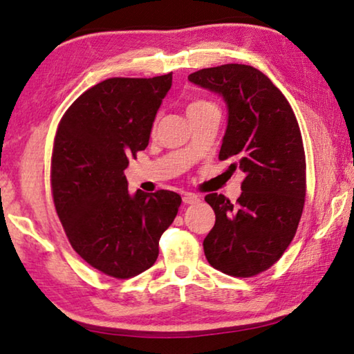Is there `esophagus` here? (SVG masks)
<instances>
[{"label": "esophagus", "instance_id": "esophagus-1", "mask_svg": "<svg viewBox=\"0 0 354 354\" xmlns=\"http://www.w3.org/2000/svg\"><path fill=\"white\" fill-rule=\"evenodd\" d=\"M200 201V196L195 194H190V192H185L183 195V203L184 205H195V203Z\"/></svg>", "mask_w": 354, "mask_h": 354}]
</instances>
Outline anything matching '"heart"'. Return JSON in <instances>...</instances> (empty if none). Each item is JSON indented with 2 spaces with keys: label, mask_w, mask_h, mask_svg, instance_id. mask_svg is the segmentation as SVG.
I'll return each mask as SVG.
<instances>
[{
  "label": "heart",
  "mask_w": 354,
  "mask_h": 354,
  "mask_svg": "<svg viewBox=\"0 0 354 354\" xmlns=\"http://www.w3.org/2000/svg\"><path fill=\"white\" fill-rule=\"evenodd\" d=\"M207 107H215V106L211 103V101L203 100V98L192 100L187 106V115H190V113H195V112H200L203 109H207Z\"/></svg>",
  "instance_id": "b5f03b06"
}]
</instances>
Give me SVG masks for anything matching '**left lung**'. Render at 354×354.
<instances>
[{
  "instance_id": "left-lung-1",
  "label": "left lung",
  "mask_w": 354,
  "mask_h": 354,
  "mask_svg": "<svg viewBox=\"0 0 354 354\" xmlns=\"http://www.w3.org/2000/svg\"><path fill=\"white\" fill-rule=\"evenodd\" d=\"M189 81L225 100L227 127L218 159L245 173L242 194L205 196L215 225L203 247L214 268L250 278L270 268L289 247L306 196V159L289 101L251 65L226 64L189 75Z\"/></svg>"
}]
</instances>
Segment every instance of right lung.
<instances>
[{"label": "right lung", "instance_id": "1", "mask_svg": "<svg viewBox=\"0 0 354 354\" xmlns=\"http://www.w3.org/2000/svg\"><path fill=\"white\" fill-rule=\"evenodd\" d=\"M170 87L171 73L109 77L68 107L55 137L51 189L65 234L88 266L118 279L153 266L181 206L170 190L131 195L124 176Z\"/></svg>", "mask_w": 354, "mask_h": 354}]
</instances>
